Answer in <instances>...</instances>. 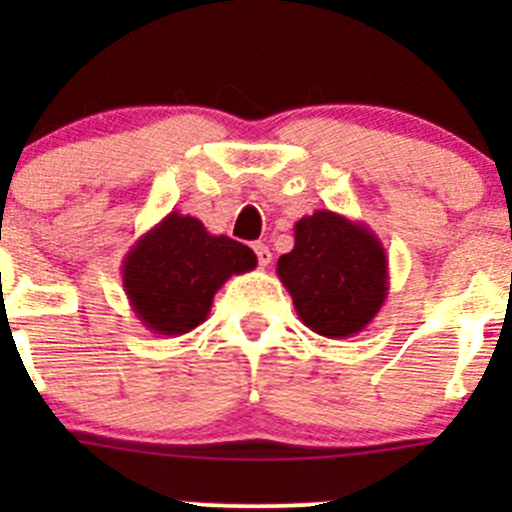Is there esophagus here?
Segmentation results:
<instances>
[{
    "label": "esophagus",
    "instance_id": "34e87169",
    "mask_svg": "<svg viewBox=\"0 0 512 512\" xmlns=\"http://www.w3.org/2000/svg\"><path fill=\"white\" fill-rule=\"evenodd\" d=\"M255 255H257V262H260V267H267L272 262L270 247L262 245V242H255Z\"/></svg>",
    "mask_w": 512,
    "mask_h": 512
}]
</instances>
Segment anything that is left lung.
<instances>
[{
  "instance_id": "obj_1",
  "label": "left lung",
  "mask_w": 512,
  "mask_h": 512,
  "mask_svg": "<svg viewBox=\"0 0 512 512\" xmlns=\"http://www.w3.org/2000/svg\"><path fill=\"white\" fill-rule=\"evenodd\" d=\"M304 327L327 339L366 329L389 294V257L371 227L332 210H314L294 225L292 252L277 260Z\"/></svg>"
}]
</instances>
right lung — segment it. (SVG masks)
I'll use <instances>...</instances> for the list:
<instances>
[{"instance_id":"1","label":"right lung","mask_w":512,"mask_h":512,"mask_svg":"<svg viewBox=\"0 0 512 512\" xmlns=\"http://www.w3.org/2000/svg\"><path fill=\"white\" fill-rule=\"evenodd\" d=\"M255 267L250 247L227 235H210L198 218L173 210L133 242L121 277L143 327L180 337L208 319L213 297L232 275Z\"/></svg>"}]
</instances>
